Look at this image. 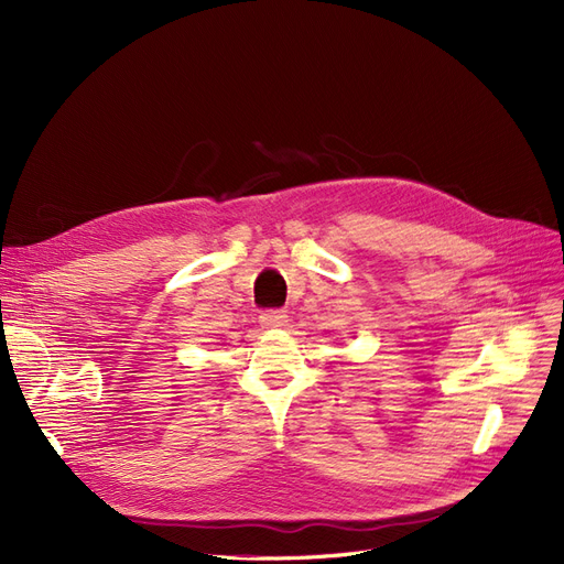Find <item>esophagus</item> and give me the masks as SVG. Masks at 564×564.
<instances>
[{
  "mask_svg": "<svg viewBox=\"0 0 564 564\" xmlns=\"http://www.w3.org/2000/svg\"><path fill=\"white\" fill-rule=\"evenodd\" d=\"M261 324H263V327H284V324H286V311L272 308V311L261 313Z\"/></svg>",
  "mask_w": 564,
  "mask_h": 564,
  "instance_id": "1",
  "label": "esophagus"
}]
</instances>
